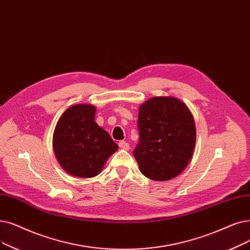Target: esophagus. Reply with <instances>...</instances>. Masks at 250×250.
Instances as JSON below:
<instances>
[{
    "label": "esophagus",
    "instance_id": "34e87169",
    "mask_svg": "<svg viewBox=\"0 0 250 250\" xmlns=\"http://www.w3.org/2000/svg\"><path fill=\"white\" fill-rule=\"evenodd\" d=\"M118 146L124 150H128L129 149V145H128V143L125 142V141H121V142L118 143Z\"/></svg>",
    "mask_w": 250,
    "mask_h": 250
}]
</instances>
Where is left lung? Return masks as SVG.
Listing matches in <instances>:
<instances>
[{
  "instance_id": "obj_1",
  "label": "left lung",
  "mask_w": 250,
  "mask_h": 250,
  "mask_svg": "<svg viewBox=\"0 0 250 250\" xmlns=\"http://www.w3.org/2000/svg\"><path fill=\"white\" fill-rule=\"evenodd\" d=\"M139 143L134 156L151 180L168 181L185 169L192 157L196 128L187 106L173 97H153L140 106Z\"/></svg>"
}]
</instances>
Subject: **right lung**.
Returning <instances> with one entry per match:
<instances>
[{
  "label": "right lung",
  "mask_w": 250,
  "mask_h": 250,
  "mask_svg": "<svg viewBox=\"0 0 250 250\" xmlns=\"http://www.w3.org/2000/svg\"><path fill=\"white\" fill-rule=\"evenodd\" d=\"M96 107H69L58 121L53 148L60 166L69 175L92 178L100 173L106 160L118 149L105 129L95 122Z\"/></svg>",
  "instance_id": "obj_1"
}]
</instances>
